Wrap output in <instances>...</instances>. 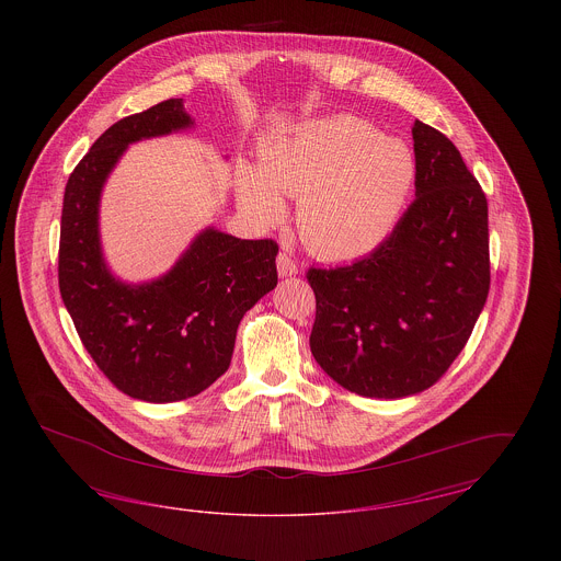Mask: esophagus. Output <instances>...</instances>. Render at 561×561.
I'll return each instance as SVG.
<instances>
[{"label": "esophagus", "mask_w": 561, "mask_h": 561, "mask_svg": "<svg viewBox=\"0 0 561 561\" xmlns=\"http://www.w3.org/2000/svg\"><path fill=\"white\" fill-rule=\"evenodd\" d=\"M277 273H279V277H293V275L298 273V267H296L293 256H288L286 252L277 254Z\"/></svg>", "instance_id": "1"}]
</instances>
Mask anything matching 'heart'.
Masks as SVG:
<instances>
[{
  "label": "heart",
  "instance_id": "heart-1",
  "mask_svg": "<svg viewBox=\"0 0 561 561\" xmlns=\"http://www.w3.org/2000/svg\"><path fill=\"white\" fill-rule=\"evenodd\" d=\"M263 168L241 163L238 204L256 225H275L284 195L298 197L296 227L323 259H351L385 240L412 193L416 160L400 138L359 117L300 124L265 145Z\"/></svg>",
  "mask_w": 561,
  "mask_h": 561
}]
</instances>
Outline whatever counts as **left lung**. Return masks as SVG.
I'll use <instances>...</instances> for the list:
<instances>
[{
	"label": "left lung",
	"instance_id": "obj_1",
	"mask_svg": "<svg viewBox=\"0 0 561 561\" xmlns=\"http://www.w3.org/2000/svg\"><path fill=\"white\" fill-rule=\"evenodd\" d=\"M416 199L393 233L345 267L309 268L311 353L351 393L428 389L467 345L490 290L488 202L453 140L414 122Z\"/></svg>",
	"mask_w": 561,
	"mask_h": 561
}]
</instances>
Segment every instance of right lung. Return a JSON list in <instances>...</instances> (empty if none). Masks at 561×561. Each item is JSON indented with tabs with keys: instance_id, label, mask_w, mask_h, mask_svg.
Returning <instances> with one entry per match:
<instances>
[{
	"instance_id": "add662e5",
	"label": "right lung",
	"mask_w": 561,
	"mask_h": 561,
	"mask_svg": "<svg viewBox=\"0 0 561 561\" xmlns=\"http://www.w3.org/2000/svg\"><path fill=\"white\" fill-rule=\"evenodd\" d=\"M183 99L119 119L76 165L60 216L58 286L81 343L134 400L170 403L227 373L241 318L277 286V243L199 231L160 277L113 275L101 241V195L126 149L193 128Z\"/></svg>"
}]
</instances>
